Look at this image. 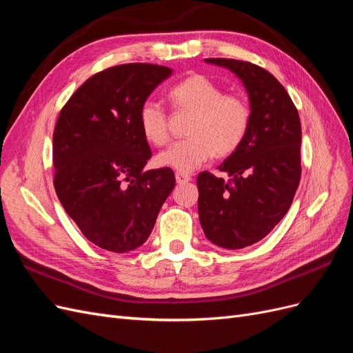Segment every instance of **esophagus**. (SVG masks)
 Wrapping results in <instances>:
<instances>
[{
    "label": "esophagus",
    "mask_w": 353,
    "mask_h": 353,
    "mask_svg": "<svg viewBox=\"0 0 353 353\" xmlns=\"http://www.w3.org/2000/svg\"><path fill=\"white\" fill-rule=\"evenodd\" d=\"M175 179H176L178 184H185V183H190L191 176L187 175V174H184V172H176V174H175Z\"/></svg>",
    "instance_id": "obj_1"
}]
</instances>
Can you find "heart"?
I'll return each instance as SVG.
<instances>
[{
  "mask_svg": "<svg viewBox=\"0 0 353 353\" xmlns=\"http://www.w3.org/2000/svg\"><path fill=\"white\" fill-rule=\"evenodd\" d=\"M168 97L176 110L193 112L185 140L170 144L156 156V163L179 172H193L215 156H227L243 143L252 122L250 104L240 94H223V88L205 74L175 83ZM143 137L154 145L168 138V113L160 103L145 100L138 110Z\"/></svg>",
  "mask_w": 353,
  "mask_h": 353,
  "instance_id": "b5f03b06",
  "label": "heart"
}]
</instances>
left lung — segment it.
Here are the masks:
<instances>
[{"mask_svg":"<svg viewBox=\"0 0 353 353\" xmlns=\"http://www.w3.org/2000/svg\"><path fill=\"white\" fill-rule=\"evenodd\" d=\"M205 61L236 73L252 110L248 135L218 166L230 179L208 170L197 176L203 232L236 250L268 236L290 209L302 174V128L290 95L268 70L234 59Z\"/></svg>","mask_w":353,"mask_h":353,"instance_id":"obj_1","label":"left lung"}]
</instances>
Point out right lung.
Instances as JSON below:
<instances>
[{
	"label": "right lung",
	"mask_w": 353,
	"mask_h": 353,
	"mask_svg": "<svg viewBox=\"0 0 353 353\" xmlns=\"http://www.w3.org/2000/svg\"><path fill=\"white\" fill-rule=\"evenodd\" d=\"M172 69L128 63L95 73L61 109L52 134L54 188L68 215L99 248L125 253L152 234L175 187L170 168L144 170L150 145L138 110Z\"/></svg>",
	"instance_id": "right-lung-1"
}]
</instances>
